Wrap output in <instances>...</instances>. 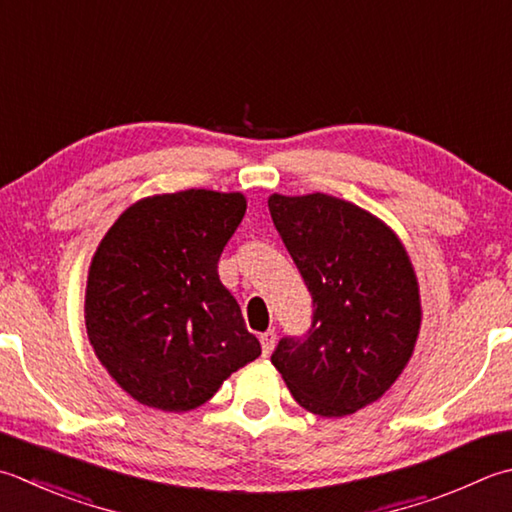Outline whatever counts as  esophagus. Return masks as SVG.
Returning a JSON list of instances; mask_svg holds the SVG:
<instances>
[{
	"instance_id": "obj_1",
	"label": "esophagus",
	"mask_w": 512,
	"mask_h": 512,
	"mask_svg": "<svg viewBox=\"0 0 512 512\" xmlns=\"http://www.w3.org/2000/svg\"><path fill=\"white\" fill-rule=\"evenodd\" d=\"M259 342H262V353H264V357H268L270 350L275 348L277 333H275V330H266V333L259 335Z\"/></svg>"
}]
</instances>
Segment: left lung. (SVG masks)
<instances>
[{"mask_svg": "<svg viewBox=\"0 0 512 512\" xmlns=\"http://www.w3.org/2000/svg\"><path fill=\"white\" fill-rule=\"evenodd\" d=\"M268 208L315 306L308 335L284 337L270 362L299 406L353 415L413 357L422 328L413 262L393 228L346 199L273 193Z\"/></svg>", "mask_w": 512, "mask_h": 512, "instance_id": "1", "label": "left lung"}]
</instances>
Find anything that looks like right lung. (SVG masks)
Returning <instances> with one entry per match:
<instances>
[{"instance_id": "obj_1", "label": "right lung", "mask_w": 512, "mask_h": 512, "mask_svg": "<svg viewBox=\"0 0 512 512\" xmlns=\"http://www.w3.org/2000/svg\"><path fill=\"white\" fill-rule=\"evenodd\" d=\"M246 213L242 193L190 188L128 206L99 242L86 282V330L135 402L186 413L262 355L217 262Z\"/></svg>"}]
</instances>
